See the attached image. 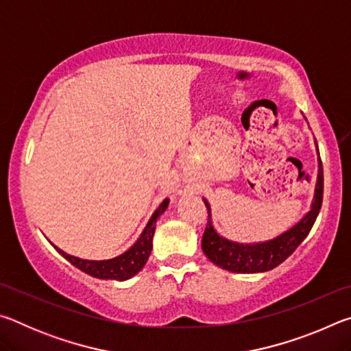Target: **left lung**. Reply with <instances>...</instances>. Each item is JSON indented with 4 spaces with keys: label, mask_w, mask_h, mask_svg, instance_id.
I'll return each mask as SVG.
<instances>
[{
    "label": "left lung",
    "mask_w": 351,
    "mask_h": 351,
    "mask_svg": "<svg viewBox=\"0 0 351 351\" xmlns=\"http://www.w3.org/2000/svg\"><path fill=\"white\" fill-rule=\"evenodd\" d=\"M322 198L324 169L322 161L319 159L317 184L316 192H314L311 210L308 212L295 226L288 229L287 232H283L282 235H278L276 239L268 241L243 245V243H235L219 237L215 232V229H213L210 219H207L201 247H203L204 254L212 263H215L219 268H223L226 271L239 272V274H254V272H266L274 269L276 266L283 263V261L295 251L297 246L306 239V235L310 234L313 224L319 215L320 206H322ZM204 204L207 207V210H209L210 218V207L206 199Z\"/></svg>",
    "instance_id": "8db88e82"
}]
</instances>
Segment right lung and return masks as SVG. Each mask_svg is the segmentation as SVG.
I'll use <instances>...</instances> for the list:
<instances>
[{
    "label": "right lung",
    "instance_id": "1",
    "mask_svg": "<svg viewBox=\"0 0 351 351\" xmlns=\"http://www.w3.org/2000/svg\"><path fill=\"white\" fill-rule=\"evenodd\" d=\"M169 199H164L161 204L150 218V221L147 223L144 232L141 234L138 241L134 245L121 255H117L114 258L110 260H83L79 257H74V255H69L63 252L62 249L56 247L58 252H60L64 258H66L69 263H73L75 268L80 271L86 272L96 278H104V280H128L133 276L138 274V272L144 268L148 257H150L152 247H153V235H154V228H156V221L159 215H162L164 210L167 209Z\"/></svg>",
    "mask_w": 351,
    "mask_h": 351
}]
</instances>
